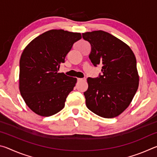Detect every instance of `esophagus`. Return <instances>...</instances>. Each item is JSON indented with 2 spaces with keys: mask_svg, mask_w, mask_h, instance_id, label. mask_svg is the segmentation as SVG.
<instances>
[{
  "mask_svg": "<svg viewBox=\"0 0 157 157\" xmlns=\"http://www.w3.org/2000/svg\"><path fill=\"white\" fill-rule=\"evenodd\" d=\"M78 80L79 82H84L86 81V78H78Z\"/></svg>",
  "mask_w": 157,
  "mask_h": 157,
  "instance_id": "1",
  "label": "esophagus"
}]
</instances>
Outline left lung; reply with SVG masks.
I'll list each match as a JSON object with an SVG mask.
<instances>
[{
    "mask_svg": "<svg viewBox=\"0 0 157 157\" xmlns=\"http://www.w3.org/2000/svg\"><path fill=\"white\" fill-rule=\"evenodd\" d=\"M91 46L89 59L95 66H102V75L88 78L84 93L86 105L98 116H118L128 107L139 87L136 59L129 46L102 30L82 33Z\"/></svg>",
    "mask_w": 157,
    "mask_h": 157,
    "instance_id": "1",
    "label": "left lung"
}]
</instances>
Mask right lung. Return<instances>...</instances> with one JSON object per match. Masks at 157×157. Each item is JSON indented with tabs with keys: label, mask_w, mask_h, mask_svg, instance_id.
<instances>
[{
	"label": "right lung",
	"mask_w": 157,
	"mask_h": 157,
	"mask_svg": "<svg viewBox=\"0 0 157 157\" xmlns=\"http://www.w3.org/2000/svg\"><path fill=\"white\" fill-rule=\"evenodd\" d=\"M81 34L51 30L34 39L20 59L19 90L26 105L34 113L50 116L64 107L77 78L58 73L60 64Z\"/></svg>",
	"instance_id": "obj_1"
}]
</instances>
